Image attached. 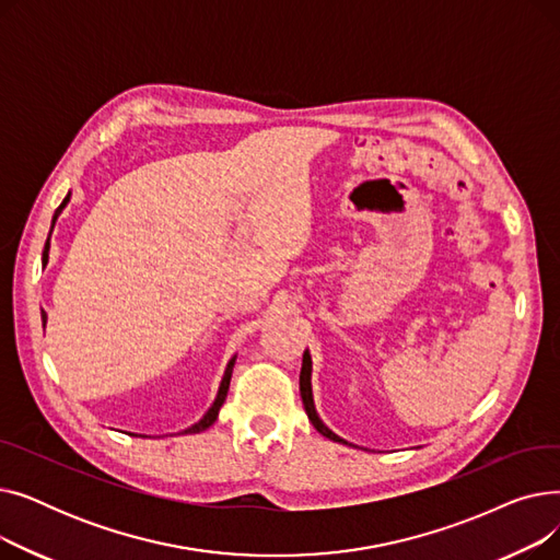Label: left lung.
<instances>
[{"mask_svg": "<svg viewBox=\"0 0 560 560\" xmlns=\"http://www.w3.org/2000/svg\"><path fill=\"white\" fill-rule=\"evenodd\" d=\"M300 390H302V401H304V408H306V416H308V420L313 422V427H315L322 435H327L329 440H336V443H345L342 438H338L334 431H329L325 424H322L319 418H317V413H315L313 393H311V357H308V351H304V363H302V374H300Z\"/></svg>", "mask_w": 560, "mask_h": 560, "instance_id": "8db88e82", "label": "left lung"}]
</instances>
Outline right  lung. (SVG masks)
I'll use <instances>...</instances> for the list:
<instances>
[{"label":"right lung","instance_id":"add662e5","mask_svg":"<svg viewBox=\"0 0 560 560\" xmlns=\"http://www.w3.org/2000/svg\"><path fill=\"white\" fill-rule=\"evenodd\" d=\"M68 199H70V195L63 199V203L61 206H58V209H56V213H54V220L58 218V213H61L63 211V206L68 203ZM47 249L49 247H45V254H43V265L47 262ZM45 311H43V325H45ZM233 361L235 359H231V363L226 365V372H224V378H222V384H220V393H218V397H215V401H213V406H211V410H209V413H206L195 427H190V429H186V433H199V431H206V429H209L215 420H218V413H220V406L224 404V399H226V393H229V381H231V370H233Z\"/></svg>","mask_w":560,"mask_h":560}]
</instances>
